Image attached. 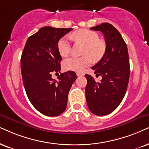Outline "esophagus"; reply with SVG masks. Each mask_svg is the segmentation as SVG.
Returning a JSON list of instances; mask_svg holds the SVG:
<instances>
[{
	"mask_svg": "<svg viewBox=\"0 0 149 149\" xmlns=\"http://www.w3.org/2000/svg\"><path fill=\"white\" fill-rule=\"evenodd\" d=\"M76 75L78 76H84V72H77Z\"/></svg>",
	"mask_w": 149,
	"mask_h": 149,
	"instance_id": "esophagus-1",
	"label": "esophagus"
}]
</instances>
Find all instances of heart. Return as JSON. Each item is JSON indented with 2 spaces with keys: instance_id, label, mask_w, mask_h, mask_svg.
I'll list each match as a JSON object with an SVG mask.
<instances>
[{
  "instance_id": "obj_1",
  "label": "heart",
  "mask_w": 149,
  "mask_h": 149,
  "mask_svg": "<svg viewBox=\"0 0 149 149\" xmlns=\"http://www.w3.org/2000/svg\"><path fill=\"white\" fill-rule=\"evenodd\" d=\"M73 38L85 44L82 57L69 58L63 61V68L67 71H82L90 65L92 59L94 61H100L104 56L107 50L106 43L99 40L100 36L96 32L88 29H79L73 33ZM58 53L63 57L69 55L71 45L67 37H63L58 40L57 44Z\"/></svg>"
}]
</instances>
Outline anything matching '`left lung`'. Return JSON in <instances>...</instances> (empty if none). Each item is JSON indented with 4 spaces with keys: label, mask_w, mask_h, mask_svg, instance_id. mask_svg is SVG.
Wrapping results in <instances>:
<instances>
[{
    "label": "left lung",
    "mask_w": 149,
    "mask_h": 149,
    "mask_svg": "<svg viewBox=\"0 0 149 149\" xmlns=\"http://www.w3.org/2000/svg\"><path fill=\"white\" fill-rule=\"evenodd\" d=\"M104 34L107 50L103 58L91 69L96 76L86 74V100L90 111L96 116H106L119 106L127 91L130 76L127 46L119 31L112 24L104 22L91 27Z\"/></svg>",
    "instance_id": "8db88e82"
}]
</instances>
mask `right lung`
I'll return each mask as SVG.
<instances>
[{
  "label": "right lung",
  "mask_w": 149,
  "mask_h": 149,
  "mask_svg": "<svg viewBox=\"0 0 149 149\" xmlns=\"http://www.w3.org/2000/svg\"><path fill=\"white\" fill-rule=\"evenodd\" d=\"M71 28L42 27L27 39L20 59L22 81L30 102L47 116H57L65 111L69 91L77 76L74 71L62 73L58 80L53 72L61 73L62 61L58 40Z\"/></svg>",
  "instance_id": "add662e5"
}]
</instances>
